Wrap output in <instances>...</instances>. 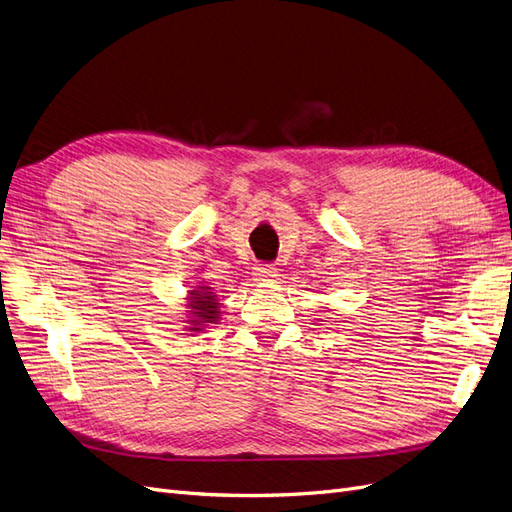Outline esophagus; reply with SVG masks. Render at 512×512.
<instances>
[{"label": "esophagus", "mask_w": 512, "mask_h": 512, "mask_svg": "<svg viewBox=\"0 0 512 512\" xmlns=\"http://www.w3.org/2000/svg\"><path fill=\"white\" fill-rule=\"evenodd\" d=\"M254 277L258 282H271L277 277V269L273 265H258L254 269Z\"/></svg>", "instance_id": "1"}]
</instances>
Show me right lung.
Segmentation results:
<instances>
[{
  "mask_svg": "<svg viewBox=\"0 0 512 512\" xmlns=\"http://www.w3.org/2000/svg\"><path fill=\"white\" fill-rule=\"evenodd\" d=\"M211 288L207 286H198L190 290V318L188 320L192 327L188 331H203L205 324H218L220 320V303L215 301V294L209 292Z\"/></svg>",
  "mask_w": 512,
  "mask_h": 512,
  "instance_id": "obj_1",
  "label": "right lung"
}]
</instances>
